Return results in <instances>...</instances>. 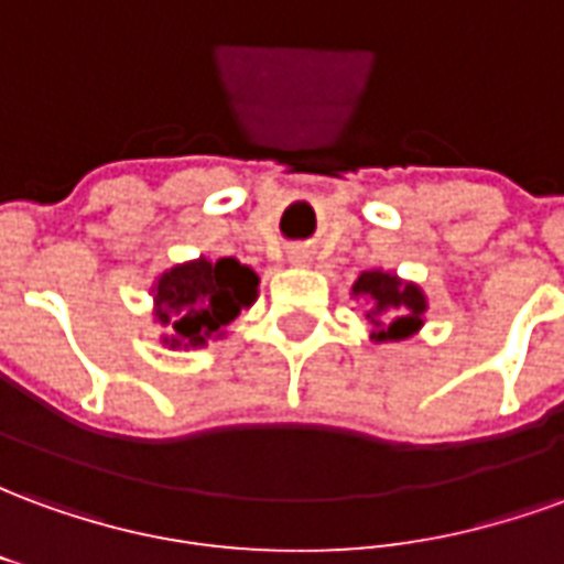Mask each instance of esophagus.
<instances>
[{
    "label": "esophagus",
    "mask_w": 564,
    "mask_h": 564,
    "mask_svg": "<svg viewBox=\"0 0 564 564\" xmlns=\"http://www.w3.org/2000/svg\"><path fill=\"white\" fill-rule=\"evenodd\" d=\"M307 259H311V253H307V250H302V247H295L293 253H290V262H293V265H305Z\"/></svg>",
    "instance_id": "1"
}]
</instances>
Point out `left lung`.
<instances>
[{
	"instance_id": "obj_1",
	"label": "left lung",
	"mask_w": 564,
	"mask_h": 564,
	"mask_svg": "<svg viewBox=\"0 0 564 564\" xmlns=\"http://www.w3.org/2000/svg\"><path fill=\"white\" fill-rule=\"evenodd\" d=\"M350 295L368 305V338L375 344L408 341L425 326L429 295L420 283L404 281L395 271H362Z\"/></svg>"
}]
</instances>
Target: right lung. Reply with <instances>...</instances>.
I'll return each mask as SVG.
<instances>
[{"label":"right lung","instance_id":"obj_1","mask_svg":"<svg viewBox=\"0 0 564 564\" xmlns=\"http://www.w3.org/2000/svg\"><path fill=\"white\" fill-rule=\"evenodd\" d=\"M150 295L162 347L198 350L220 341L226 326L257 302L259 274L232 257H196L160 271Z\"/></svg>","mask_w":564,"mask_h":564}]
</instances>
